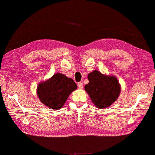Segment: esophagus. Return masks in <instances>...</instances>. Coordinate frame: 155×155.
Wrapping results in <instances>:
<instances>
[{"label":"esophagus","instance_id":"obj_1","mask_svg":"<svg viewBox=\"0 0 155 155\" xmlns=\"http://www.w3.org/2000/svg\"><path fill=\"white\" fill-rule=\"evenodd\" d=\"M78 86L79 88H80V89H82V88L84 87V84H83V83H82V82H78Z\"/></svg>","mask_w":155,"mask_h":155}]
</instances>
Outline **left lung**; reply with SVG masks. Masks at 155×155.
I'll return each mask as SVG.
<instances>
[{
    "instance_id": "8db88e82",
    "label": "left lung",
    "mask_w": 155,
    "mask_h": 155,
    "mask_svg": "<svg viewBox=\"0 0 155 155\" xmlns=\"http://www.w3.org/2000/svg\"><path fill=\"white\" fill-rule=\"evenodd\" d=\"M89 83L85 90L98 108H106L117 100L120 86L116 78L107 76L95 70L88 75Z\"/></svg>"
}]
</instances>
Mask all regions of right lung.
<instances>
[{"mask_svg": "<svg viewBox=\"0 0 155 155\" xmlns=\"http://www.w3.org/2000/svg\"><path fill=\"white\" fill-rule=\"evenodd\" d=\"M76 88L77 85L72 79L58 73L38 86L37 95L45 105L58 110L64 106L69 94Z\"/></svg>", "mask_w": 155, "mask_h": 155, "instance_id": "right-lung-1", "label": "right lung"}]
</instances>
